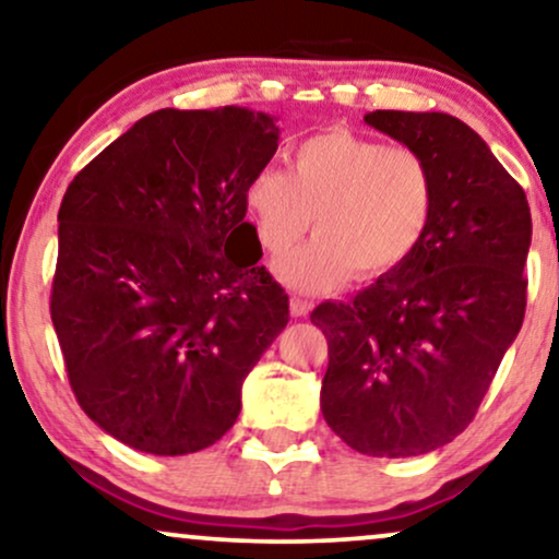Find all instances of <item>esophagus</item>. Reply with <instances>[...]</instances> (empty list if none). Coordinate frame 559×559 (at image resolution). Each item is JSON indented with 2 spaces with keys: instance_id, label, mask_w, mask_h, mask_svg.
<instances>
[{
  "instance_id": "obj_1",
  "label": "esophagus",
  "mask_w": 559,
  "mask_h": 559,
  "mask_svg": "<svg viewBox=\"0 0 559 559\" xmlns=\"http://www.w3.org/2000/svg\"><path fill=\"white\" fill-rule=\"evenodd\" d=\"M312 312V301L301 299V296H292V314L294 317H307Z\"/></svg>"
}]
</instances>
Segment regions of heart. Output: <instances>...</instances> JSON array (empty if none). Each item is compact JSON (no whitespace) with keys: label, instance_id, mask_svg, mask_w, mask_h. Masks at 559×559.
Segmentation results:
<instances>
[{"label":"heart","instance_id":"obj_1","mask_svg":"<svg viewBox=\"0 0 559 559\" xmlns=\"http://www.w3.org/2000/svg\"><path fill=\"white\" fill-rule=\"evenodd\" d=\"M292 165L260 167L245 206L271 258L294 250L314 214L317 235L278 265L301 292H328L400 267L428 235L436 182L428 162L407 146H386L345 126L304 139Z\"/></svg>","mask_w":559,"mask_h":559}]
</instances>
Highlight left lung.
I'll return each instance as SVG.
<instances>
[{
  "instance_id": "8db88e82",
  "label": "left lung",
  "mask_w": 559,
  "mask_h": 559,
  "mask_svg": "<svg viewBox=\"0 0 559 559\" xmlns=\"http://www.w3.org/2000/svg\"><path fill=\"white\" fill-rule=\"evenodd\" d=\"M364 121L428 162L436 209L418 250L350 301H324L322 415L350 449L420 456L477 415L526 312L532 211L490 146L447 112Z\"/></svg>"
}]
</instances>
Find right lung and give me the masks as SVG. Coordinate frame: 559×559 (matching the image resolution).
Returning <instances> with one entry per match:
<instances>
[{"label": "right lung", "mask_w": 559, "mask_h": 559, "mask_svg": "<svg viewBox=\"0 0 559 559\" xmlns=\"http://www.w3.org/2000/svg\"><path fill=\"white\" fill-rule=\"evenodd\" d=\"M278 150L265 112H150L69 182L51 320L76 402L157 456L235 426L242 381L288 322L245 190Z\"/></svg>", "instance_id": "right-lung-1"}]
</instances>
